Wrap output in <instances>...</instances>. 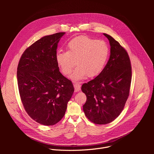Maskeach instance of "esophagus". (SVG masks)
Instances as JSON below:
<instances>
[{"instance_id":"34e87169","label":"esophagus","mask_w":154,"mask_h":154,"mask_svg":"<svg viewBox=\"0 0 154 154\" xmlns=\"http://www.w3.org/2000/svg\"><path fill=\"white\" fill-rule=\"evenodd\" d=\"M74 88H75V91L76 92L79 91L80 90V88H81V85L79 82H74Z\"/></svg>"}]
</instances>
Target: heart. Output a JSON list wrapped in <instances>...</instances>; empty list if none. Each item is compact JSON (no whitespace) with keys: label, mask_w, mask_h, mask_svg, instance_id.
<instances>
[{"label":"heart","mask_w":154,"mask_h":154,"mask_svg":"<svg viewBox=\"0 0 154 154\" xmlns=\"http://www.w3.org/2000/svg\"><path fill=\"white\" fill-rule=\"evenodd\" d=\"M108 54L109 48L104 41L81 36L68 42L67 51L58 52L56 60L61 71L66 75L72 72L77 64L70 77L79 80L87 75L95 77L100 74Z\"/></svg>","instance_id":"obj_1"}]
</instances>
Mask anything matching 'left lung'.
Segmentation results:
<instances>
[{
    "label": "left lung",
    "instance_id": "8db88e82",
    "mask_svg": "<svg viewBox=\"0 0 154 154\" xmlns=\"http://www.w3.org/2000/svg\"><path fill=\"white\" fill-rule=\"evenodd\" d=\"M103 34L111 47L109 58L100 74L82 86L87 98L83 106L85 115L96 124H108L121 114L129 96L131 80L127 51L110 35Z\"/></svg>",
    "mask_w": 154,
    "mask_h": 154
}]
</instances>
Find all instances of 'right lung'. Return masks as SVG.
<instances>
[{
	"mask_svg": "<svg viewBox=\"0 0 154 154\" xmlns=\"http://www.w3.org/2000/svg\"><path fill=\"white\" fill-rule=\"evenodd\" d=\"M65 32L45 36L22 55L17 69L20 99L27 113L36 122L53 125L64 116L74 88L59 71L58 43Z\"/></svg>",
	"mask_w": 154,
	"mask_h": 154,
	"instance_id": "obj_1",
	"label": "right lung"
}]
</instances>
